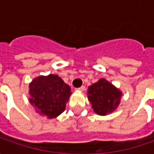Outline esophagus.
Masks as SVG:
<instances>
[{"label":"esophagus","instance_id":"1","mask_svg":"<svg viewBox=\"0 0 154 154\" xmlns=\"http://www.w3.org/2000/svg\"><path fill=\"white\" fill-rule=\"evenodd\" d=\"M85 89H86V86H80V87L76 88V90H77V91H80V92H83V91H85Z\"/></svg>","mask_w":154,"mask_h":154}]
</instances>
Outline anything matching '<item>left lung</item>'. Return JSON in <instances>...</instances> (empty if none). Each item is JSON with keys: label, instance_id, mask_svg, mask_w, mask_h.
Returning <instances> with one entry per match:
<instances>
[{"label": "left lung", "instance_id": "8db88e82", "mask_svg": "<svg viewBox=\"0 0 154 154\" xmlns=\"http://www.w3.org/2000/svg\"><path fill=\"white\" fill-rule=\"evenodd\" d=\"M122 92L104 79L88 87L87 98L93 110L101 116L114 111L120 103Z\"/></svg>", "mask_w": 154, "mask_h": 154}]
</instances>
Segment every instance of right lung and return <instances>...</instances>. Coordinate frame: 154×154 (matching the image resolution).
Segmentation results:
<instances>
[{"label":"right lung","mask_w":154,"mask_h":154,"mask_svg":"<svg viewBox=\"0 0 154 154\" xmlns=\"http://www.w3.org/2000/svg\"><path fill=\"white\" fill-rule=\"evenodd\" d=\"M30 103L41 115L55 118L65 110L70 86L56 74L39 76L30 84Z\"/></svg>","instance_id":"right-lung-1"}]
</instances>
